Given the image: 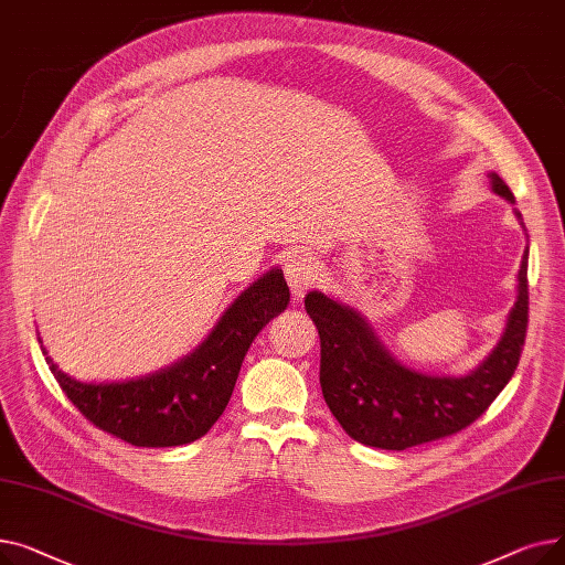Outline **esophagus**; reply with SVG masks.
Returning <instances> with one entry per match:
<instances>
[{
	"mask_svg": "<svg viewBox=\"0 0 565 565\" xmlns=\"http://www.w3.org/2000/svg\"><path fill=\"white\" fill-rule=\"evenodd\" d=\"M284 275H286V281H288L290 290L295 292V298H302L305 290L318 277L316 263L311 260V256L307 252H292V254H288V258L284 263Z\"/></svg>",
	"mask_w": 565,
	"mask_h": 565,
	"instance_id": "34e87169",
	"label": "esophagus"
}]
</instances>
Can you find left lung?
Returning <instances> with one entry per match:
<instances>
[{"label":"left lung","instance_id":"left-lung-1","mask_svg":"<svg viewBox=\"0 0 565 565\" xmlns=\"http://www.w3.org/2000/svg\"><path fill=\"white\" fill-rule=\"evenodd\" d=\"M492 190L515 203L497 173ZM522 256L518 302L507 332L490 358L465 377L409 371L384 350L366 320L318 290L305 298V309L320 337V387L343 430L366 447L403 451L456 435L477 422L513 377L526 339L529 279Z\"/></svg>","mask_w":565,"mask_h":565}]
</instances>
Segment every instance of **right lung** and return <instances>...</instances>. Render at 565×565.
<instances>
[{
	"label": "right lung",
	"instance_id": "1",
	"mask_svg": "<svg viewBox=\"0 0 565 565\" xmlns=\"http://www.w3.org/2000/svg\"><path fill=\"white\" fill-rule=\"evenodd\" d=\"M288 302L290 290L281 270L267 273L231 305L188 360L141 380L84 384L45 360L58 387L96 428L135 447H178L215 426L252 341Z\"/></svg>",
	"mask_w": 565,
	"mask_h": 565
}]
</instances>
